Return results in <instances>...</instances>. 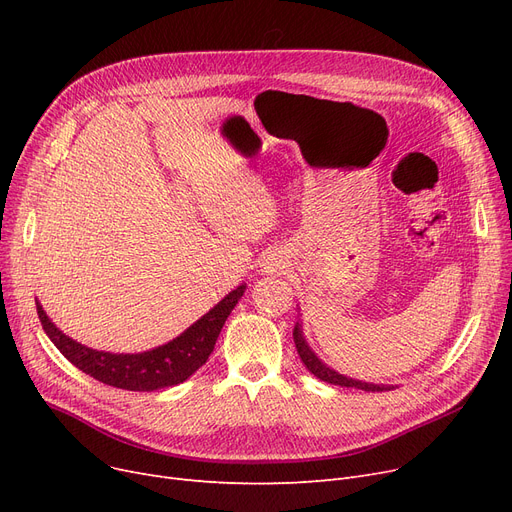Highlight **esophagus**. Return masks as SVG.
I'll list each match as a JSON object with an SVG mask.
<instances>
[{
	"label": "esophagus",
	"mask_w": 512,
	"mask_h": 512,
	"mask_svg": "<svg viewBox=\"0 0 512 512\" xmlns=\"http://www.w3.org/2000/svg\"><path fill=\"white\" fill-rule=\"evenodd\" d=\"M284 267H286V257L280 251L267 253L263 257V261H261V272L265 276H276V274H280L284 270Z\"/></svg>",
	"instance_id": "esophagus-1"
}]
</instances>
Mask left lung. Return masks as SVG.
Here are the masks:
<instances>
[{
	"label": "left lung",
	"instance_id": "1",
	"mask_svg": "<svg viewBox=\"0 0 512 512\" xmlns=\"http://www.w3.org/2000/svg\"><path fill=\"white\" fill-rule=\"evenodd\" d=\"M292 338H294V344H297L301 361L321 382H328V384L342 386V388H357V390H365V392H384V390H394L396 388V386H388V384H371V382H363V380H355V378H346V375H342L336 369H332L330 365H326L315 355L313 348L309 346V342L303 334V321L301 319L297 321V324H294Z\"/></svg>",
	"mask_w": 512,
	"mask_h": 512
}]
</instances>
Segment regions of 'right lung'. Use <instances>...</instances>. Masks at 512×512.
I'll return each instance as SVG.
<instances>
[{
    "label": "right lung",
    "mask_w": 512,
    "mask_h": 512,
    "mask_svg": "<svg viewBox=\"0 0 512 512\" xmlns=\"http://www.w3.org/2000/svg\"><path fill=\"white\" fill-rule=\"evenodd\" d=\"M245 290L247 284H240L180 336L143 353H107L97 351V348H89L72 340L53 324L39 301L37 313L49 340L80 371H85L91 378L107 386L132 392H153L182 384L199 367L205 365L228 315L232 313L242 294H245Z\"/></svg>",
    "instance_id": "right-lung-1"
}]
</instances>
